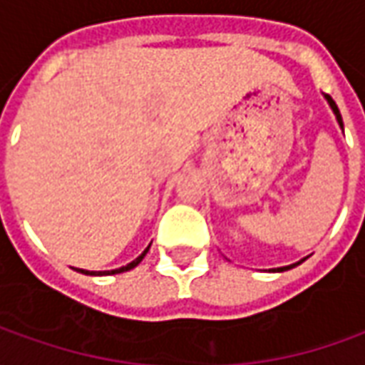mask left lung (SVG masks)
Masks as SVG:
<instances>
[{
    "mask_svg": "<svg viewBox=\"0 0 365 365\" xmlns=\"http://www.w3.org/2000/svg\"><path fill=\"white\" fill-rule=\"evenodd\" d=\"M326 99H328V103H330L331 110L336 113V119H338V123H340V127H344V125H341V115H340V110H338V105L334 103V99H331L330 95H326ZM298 264H300V262H298ZM298 264H292V266H284V268H278V272H284V270H288V268H294V266H298Z\"/></svg>",
    "mask_w": 365,
    "mask_h": 365,
    "instance_id": "left-lung-1",
    "label": "left lung"
}]
</instances>
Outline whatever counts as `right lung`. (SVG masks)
Returning a JSON list of instances; mask_svg holds the SVG:
<instances>
[{"mask_svg":"<svg viewBox=\"0 0 365 365\" xmlns=\"http://www.w3.org/2000/svg\"><path fill=\"white\" fill-rule=\"evenodd\" d=\"M147 252H149V248H147V250H145V252H143V255H140L139 258H135L133 262L127 264V266H120V268H117V270H105V272H99V276H105V274H120V272H127V270H130V268H135V266H137V264H139L140 260L145 258V255H147ZM81 272L91 274V276H97V272H89V270H81Z\"/></svg>","mask_w":365,"mask_h":365,"instance_id":"1","label":"right lung"}]
</instances>
